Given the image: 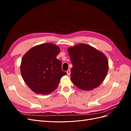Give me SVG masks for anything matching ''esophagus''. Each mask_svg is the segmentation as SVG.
<instances>
[{"label":"esophagus","mask_w":131,"mask_h":131,"mask_svg":"<svg viewBox=\"0 0 131 131\" xmlns=\"http://www.w3.org/2000/svg\"><path fill=\"white\" fill-rule=\"evenodd\" d=\"M67 75H69L70 74V70L69 69H68V70L67 71Z\"/></svg>","instance_id":"34e87169"}]
</instances>
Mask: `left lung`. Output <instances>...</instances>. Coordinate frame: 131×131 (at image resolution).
I'll list each match as a JSON object with an SVG mask.
<instances>
[{
  "label": "left lung",
  "mask_w": 131,
  "mask_h": 131,
  "mask_svg": "<svg viewBox=\"0 0 131 131\" xmlns=\"http://www.w3.org/2000/svg\"><path fill=\"white\" fill-rule=\"evenodd\" d=\"M71 63V80L79 89L89 91L104 81L108 70L105 55L89 45L79 44L68 49Z\"/></svg>",
  "instance_id": "left-lung-1"
}]
</instances>
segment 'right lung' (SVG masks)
I'll return each instance as SVG.
<instances>
[{"label":"right lung","mask_w":131,"mask_h":131,"mask_svg":"<svg viewBox=\"0 0 131 131\" xmlns=\"http://www.w3.org/2000/svg\"><path fill=\"white\" fill-rule=\"evenodd\" d=\"M60 49L50 43L30 49L23 56L21 72L27 86L33 92L47 94L58 87L61 78L67 74L62 70V62L56 58Z\"/></svg>","instance_id":"1"}]
</instances>
